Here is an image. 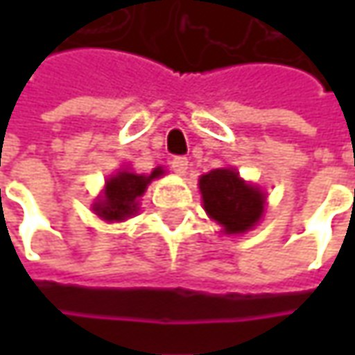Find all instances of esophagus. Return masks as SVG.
Listing matches in <instances>:
<instances>
[{
  "instance_id": "34e87169",
  "label": "esophagus",
  "mask_w": 355,
  "mask_h": 355,
  "mask_svg": "<svg viewBox=\"0 0 355 355\" xmlns=\"http://www.w3.org/2000/svg\"><path fill=\"white\" fill-rule=\"evenodd\" d=\"M187 166H189V162H187V157H184V156H178L171 159V170L175 171L178 175H185Z\"/></svg>"
}]
</instances>
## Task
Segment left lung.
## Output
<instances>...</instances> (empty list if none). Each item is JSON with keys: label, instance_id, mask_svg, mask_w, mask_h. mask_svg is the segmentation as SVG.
I'll list each match as a JSON object with an SVG mask.
<instances>
[{"label": "left lung", "instance_id": "obj_1", "mask_svg": "<svg viewBox=\"0 0 355 355\" xmlns=\"http://www.w3.org/2000/svg\"><path fill=\"white\" fill-rule=\"evenodd\" d=\"M203 207L225 235L245 233L257 225L265 213L266 196L257 185L241 180L235 168L211 170L199 178Z\"/></svg>", "mask_w": 355, "mask_h": 355}]
</instances>
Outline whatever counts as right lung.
<instances>
[{"label": "right lung", "instance_id": "1", "mask_svg": "<svg viewBox=\"0 0 355 355\" xmlns=\"http://www.w3.org/2000/svg\"><path fill=\"white\" fill-rule=\"evenodd\" d=\"M164 175L162 168H156L150 175H140L130 170L116 171L108 178L101 198L94 201L92 209L104 221H124L138 213V198H142L152 180Z\"/></svg>", "mask_w": 355, "mask_h": 355}]
</instances>
